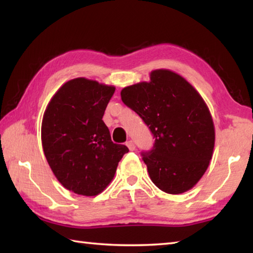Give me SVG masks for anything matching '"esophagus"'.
Listing matches in <instances>:
<instances>
[{
	"mask_svg": "<svg viewBox=\"0 0 253 253\" xmlns=\"http://www.w3.org/2000/svg\"><path fill=\"white\" fill-rule=\"evenodd\" d=\"M126 146L128 147V149L130 150V151H133V150H135V143H133L132 140L127 141V142H126Z\"/></svg>",
	"mask_w": 253,
	"mask_h": 253,
	"instance_id": "esophagus-1",
	"label": "esophagus"
}]
</instances>
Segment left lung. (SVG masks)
<instances>
[{
    "mask_svg": "<svg viewBox=\"0 0 253 253\" xmlns=\"http://www.w3.org/2000/svg\"><path fill=\"white\" fill-rule=\"evenodd\" d=\"M121 96L155 138L151 151L142 153L153 184L170 195L195 187L215 143L212 115L200 93L177 73L155 69L150 82L125 87Z\"/></svg>",
    "mask_w": 253,
    "mask_h": 253,
    "instance_id": "obj_1",
    "label": "left lung"
}]
</instances>
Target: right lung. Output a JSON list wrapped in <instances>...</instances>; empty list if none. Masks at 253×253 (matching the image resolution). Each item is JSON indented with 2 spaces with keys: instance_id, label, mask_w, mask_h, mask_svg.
Wrapping results in <instances>:
<instances>
[{
  "instance_id": "add662e5",
  "label": "right lung",
  "mask_w": 253,
  "mask_h": 253,
  "mask_svg": "<svg viewBox=\"0 0 253 253\" xmlns=\"http://www.w3.org/2000/svg\"><path fill=\"white\" fill-rule=\"evenodd\" d=\"M114 85L84 77L68 80L44 111L41 141L47 163L67 190L93 197L109 186L129 150L111 140L102 117Z\"/></svg>"
}]
</instances>
